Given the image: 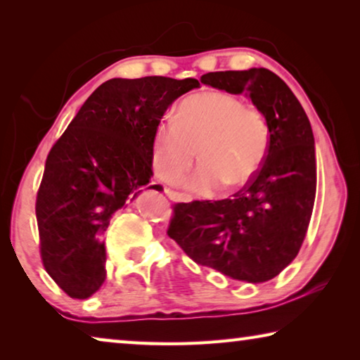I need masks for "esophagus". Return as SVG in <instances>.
Wrapping results in <instances>:
<instances>
[{"instance_id":"obj_1","label":"esophagus","mask_w":360,"mask_h":360,"mask_svg":"<svg viewBox=\"0 0 360 360\" xmlns=\"http://www.w3.org/2000/svg\"><path fill=\"white\" fill-rule=\"evenodd\" d=\"M167 195L169 200H173V202H187V198L184 197V195L174 192V191H167Z\"/></svg>"}]
</instances>
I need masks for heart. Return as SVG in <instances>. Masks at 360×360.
Listing matches in <instances>:
<instances>
[{
  "instance_id": "b5f03b06",
  "label": "heart",
  "mask_w": 360,
  "mask_h": 360,
  "mask_svg": "<svg viewBox=\"0 0 360 360\" xmlns=\"http://www.w3.org/2000/svg\"><path fill=\"white\" fill-rule=\"evenodd\" d=\"M270 129L264 112L246 106L238 96L206 92L188 96L178 108V119L158 124L154 139V167L160 178L174 184L195 157L203 160L187 181L197 195H211L227 182L245 186L264 162Z\"/></svg>"
}]
</instances>
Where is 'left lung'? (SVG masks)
I'll return each mask as SVG.
<instances>
[{"label":"left lung","mask_w":360,"mask_h":360,"mask_svg":"<svg viewBox=\"0 0 360 360\" xmlns=\"http://www.w3.org/2000/svg\"><path fill=\"white\" fill-rule=\"evenodd\" d=\"M202 82L245 92L264 112L270 143L259 172L231 198L173 206L167 233L193 262L238 281L265 283L297 257L316 198V150L308 115L266 68L216 71Z\"/></svg>","instance_id":"left-lung-1"}]
</instances>
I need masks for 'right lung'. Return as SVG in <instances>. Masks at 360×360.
I'll use <instances>...</instances> for the list:
<instances>
[{
  "label": "right lung",
  "instance_id": "add662e5",
  "mask_svg": "<svg viewBox=\"0 0 360 360\" xmlns=\"http://www.w3.org/2000/svg\"><path fill=\"white\" fill-rule=\"evenodd\" d=\"M197 79H109L89 96L49 152L36 197L41 259L71 298H89L106 279L103 235L109 219L150 186L155 130Z\"/></svg>",
  "mask_w": 360,
  "mask_h": 360
}]
</instances>
